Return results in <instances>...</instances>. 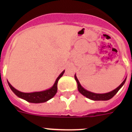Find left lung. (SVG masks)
Segmentation results:
<instances>
[{"label": "left lung", "instance_id": "1", "mask_svg": "<svg viewBox=\"0 0 132 132\" xmlns=\"http://www.w3.org/2000/svg\"><path fill=\"white\" fill-rule=\"evenodd\" d=\"M75 79L77 82V88L79 93L80 94H82L83 96H86L87 98L90 99V100H93V101H108V100H110V99L112 98L118 93L119 90L122 88V86L125 83L126 80V78L123 82L120 84V86H118L117 88H115L113 90H112V91L109 92V93H104V94H98V93L90 92L88 90H87L85 89V88H84L81 86L80 82H79V80H78L77 77L76 76V75H75Z\"/></svg>", "mask_w": 132, "mask_h": 132}]
</instances>
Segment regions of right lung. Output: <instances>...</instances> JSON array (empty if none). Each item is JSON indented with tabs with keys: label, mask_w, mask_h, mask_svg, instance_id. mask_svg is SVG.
<instances>
[{
	"label": "right lung",
	"mask_w": 132,
	"mask_h": 132,
	"mask_svg": "<svg viewBox=\"0 0 132 132\" xmlns=\"http://www.w3.org/2000/svg\"><path fill=\"white\" fill-rule=\"evenodd\" d=\"M64 72H65V70L63 71L62 73L59 75V77L56 79L54 85L51 88L45 90H43V91L34 92V93H22V92L19 91L15 88H14L9 81H8V84L12 92L20 98L24 99L27 102H31V103H42V102H47V101L52 98L55 95L57 91L58 80L63 76Z\"/></svg>",
	"instance_id": "add662e5"
}]
</instances>
